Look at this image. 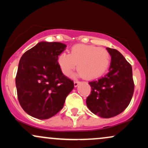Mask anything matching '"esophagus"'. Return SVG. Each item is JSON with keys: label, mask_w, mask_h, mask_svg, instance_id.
Masks as SVG:
<instances>
[{"label": "esophagus", "mask_w": 148, "mask_h": 148, "mask_svg": "<svg viewBox=\"0 0 148 148\" xmlns=\"http://www.w3.org/2000/svg\"><path fill=\"white\" fill-rule=\"evenodd\" d=\"M79 81H75L74 82V87H77L78 86H79Z\"/></svg>", "instance_id": "1"}]
</instances>
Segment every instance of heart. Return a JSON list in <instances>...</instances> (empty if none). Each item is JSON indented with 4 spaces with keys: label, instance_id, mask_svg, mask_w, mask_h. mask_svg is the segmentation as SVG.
<instances>
[{
    "label": "heart",
    "instance_id": "1",
    "mask_svg": "<svg viewBox=\"0 0 148 148\" xmlns=\"http://www.w3.org/2000/svg\"><path fill=\"white\" fill-rule=\"evenodd\" d=\"M59 67L65 76H68L78 64L79 74L86 79H92L102 76L111 63V55L106 49L93 45H76L70 54L63 52L58 58Z\"/></svg>",
    "mask_w": 148,
    "mask_h": 148
}]
</instances>
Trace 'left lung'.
I'll return each instance as SVG.
<instances>
[{
    "label": "left lung",
    "instance_id": "obj_1",
    "mask_svg": "<svg viewBox=\"0 0 148 148\" xmlns=\"http://www.w3.org/2000/svg\"><path fill=\"white\" fill-rule=\"evenodd\" d=\"M111 57L108 73L89 82L86 104L92 113L103 118L118 115L130 104L134 91L132 65L116 49L106 48Z\"/></svg>",
    "mask_w": 148,
    "mask_h": 148
}]
</instances>
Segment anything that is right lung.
<instances>
[{
  "label": "right lung",
  "instance_id": "add662e5",
  "mask_svg": "<svg viewBox=\"0 0 148 148\" xmlns=\"http://www.w3.org/2000/svg\"><path fill=\"white\" fill-rule=\"evenodd\" d=\"M66 47L60 42H39L20 59L15 80L18 99L33 118L46 120L55 115L74 87L58 63Z\"/></svg>",
  "mask_w": 148,
  "mask_h": 148
}]
</instances>
